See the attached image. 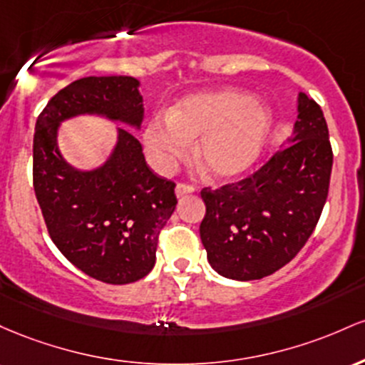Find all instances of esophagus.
Here are the masks:
<instances>
[{"mask_svg": "<svg viewBox=\"0 0 365 365\" xmlns=\"http://www.w3.org/2000/svg\"><path fill=\"white\" fill-rule=\"evenodd\" d=\"M191 193H195V187L190 186V184L179 182L178 186H175V195H178V198H182V196L191 195Z\"/></svg>", "mask_w": 365, "mask_h": 365, "instance_id": "esophagus-1", "label": "esophagus"}]
</instances>
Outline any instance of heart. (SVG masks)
<instances>
[{
	"label": "heart",
	"instance_id": "obj_1",
	"mask_svg": "<svg viewBox=\"0 0 365 365\" xmlns=\"http://www.w3.org/2000/svg\"><path fill=\"white\" fill-rule=\"evenodd\" d=\"M272 128L267 106L250 94L219 91L193 94L146 124L145 146L155 169L172 170L198 139L195 158L215 179H232L252 169Z\"/></svg>",
	"mask_w": 365,
	"mask_h": 365
}]
</instances>
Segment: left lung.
<instances>
[{"mask_svg":"<svg viewBox=\"0 0 365 365\" xmlns=\"http://www.w3.org/2000/svg\"><path fill=\"white\" fill-rule=\"evenodd\" d=\"M292 138L255 174L219 190L205 187L200 237L208 264L227 279L279 271L304 248L324 208L333 150L324 113L298 94Z\"/></svg>","mask_w":365,"mask_h":365,"instance_id":"8db88e82","label":"left lung"}]
</instances>
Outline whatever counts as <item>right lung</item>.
Masks as SVG:
<instances>
[{"label":"right lung","instance_id":"obj_1","mask_svg":"<svg viewBox=\"0 0 365 365\" xmlns=\"http://www.w3.org/2000/svg\"><path fill=\"white\" fill-rule=\"evenodd\" d=\"M79 115L139 130L145 117L139 81L91 76L56 93L36 122L32 165L36 198L65 259L108 284L139 281L153 269L160 229L175 210V184L150 170L141 143L122 128L101 165L73 167L61 155L58 130Z\"/></svg>","mask_w":365,"mask_h":365}]
</instances>
